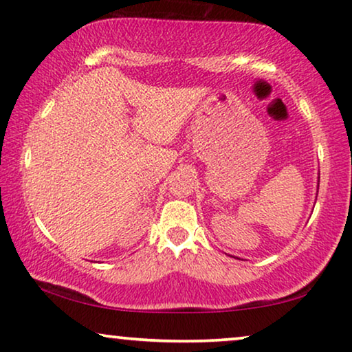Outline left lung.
<instances>
[{"label": "left lung", "mask_w": 352, "mask_h": 352, "mask_svg": "<svg viewBox=\"0 0 352 352\" xmlns=\"http://www.w3.org/2000/svg\"><path fill=\"white\" fill-rule=\"evenodd\" d=\"M317 189H319V187H317Z\"/></svg>", "instance_id": "1"}]
</instances>
